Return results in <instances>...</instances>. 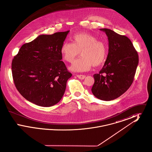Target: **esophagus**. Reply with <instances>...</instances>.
Wrapping results in <instances>:
<instances>
[{"label":"esophagus","instance_id":"obj_1","mask_svg":"<svg viewBox=\"0 0 152 152\" xmlns=\"http://www.w3.org/2000/svg\"><path fill=\"white\" fill-rule=\"evenodd\" d=\"M77 77L80 79H84L86 77V76L83 75H77Z\"/></svg>","mask_w":152,"mask_h":152}]
</instances>
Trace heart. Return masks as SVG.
Masks as SVG:
<instances>
[{"mask_svg": "<svg viewBox=\"0 0 152 152\" xmlns=\"http://www.w3.org/2000/svg\"><path fill=\"white\" fill-rule=\"evenodd\" d=\"M73 43L65 42L62 44L60 52L66 61L72 63L81 52L82 56L76 60L71 67L76 72L87 71L92 65L102 64L107 55V48L103 42L91 34L81 33L73 36Z\"/></svg>", "mask_w": 152, "mask_h": 152, "instance_id": "b5f03b06", "label": "heart"}]
</instances>
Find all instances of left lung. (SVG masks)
<instances>
[{
    "label": "left lung",
    "mask_w": 152,
    "mask_h": 152,
    "mask_svg": "<svg viewBox=\"0 0 152 152\" xmlns=\"http://www.w3.org/2000/svg\"><path fill=\"white\" fill-rule=\"evenodd\" d=\"M108 36V56L102 68L94 75L92 92L97 99L110 101L131 86L138 64V55L130 39L108 28L100 29Z\"/></svg>",
    "instance_id": "left-lung-1"
}]
</instances>
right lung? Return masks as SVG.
I'll list each match as a JSON object with an SVG mask.
<instances>
[{
	"label": "right lung",
	"instance_id": "1",
	"mask_svg": "<svg viewBox=\"0 0 152 152\" xmlns=\"http://www.w3.org/2000/svg\"><path fill=\"white\" fill-rule=\"evenodd\" d=\"M69 31L41 35L22 45L12 61L15 87L26 100L48 107L56 104L72 76L60 50Z\"/></svg>",
	"mask_w": 152,
	"mask_h": 152
}]
</instances>
